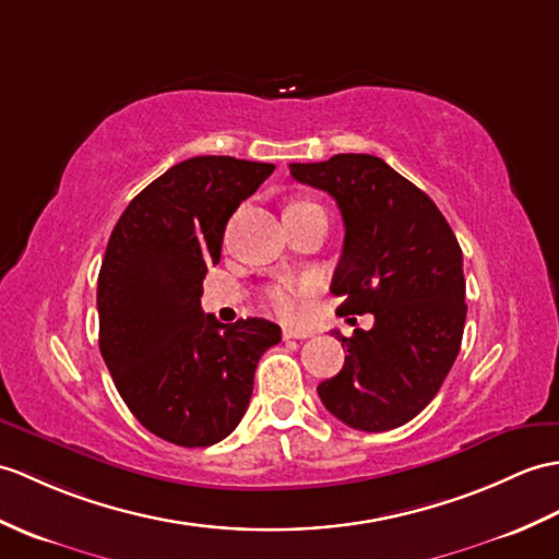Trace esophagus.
<instances>
[{"instance_id":"obj_1","label":"esophagus","mask_w":559,"mask_h":559,"mask_svg":"<svg viewBox=\"0 0 559 559\" xmlns=\"http://www.w3.org/2000/svg\"><path fill=\"white\" fill-rule=\"evenodd\" d=\"M309 331H305V329H293V326H285L283 329V338L288 341V338H297V341H302V338H309Z\"/></svg>"}]
</instances>
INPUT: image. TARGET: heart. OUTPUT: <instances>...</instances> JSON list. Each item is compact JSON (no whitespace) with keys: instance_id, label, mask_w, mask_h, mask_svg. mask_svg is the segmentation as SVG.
Instances as JSON below:
<instances>
[{"instance_id":"b5f03b06","label":"heart","mask_w":559,"mask_h":559,"mask_svg":"<svg viewBox=\"0 0 559 559\" xmlns=\"http://www.w3.org/2000/svg\"><path fill=\"white\" fill-rule=\"evenodd\" d=\"M314 290V281H278L264 288V302L283 319H293L300 311V300Z\"/></svg>"}]
</instances>
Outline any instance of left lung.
I'll return each instance as SVG.
<instances>
[{
    "instance_id": "obj_1",
    "label": "left lung",
    "mask_w": 559,
    "mask_h": 559,
    "mask_svg": "<svg viewBox=\"0 0 559 559\" xmlns=\"http://www.w3.org/2000/svg\"><path fill=\"white\" fill-rule=\"evenodd\" d=\"M297 183L329 192L345 224L331 293L341 314H373L357 329L343 369L317 393L335 419L391 431L436 397L462 345V250L433 200L373 154L290 164Z\"/></svg>"
}]
</instances>
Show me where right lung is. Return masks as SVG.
Here are the masks:
<instances>
[{"label":"right lung","mask_w":559,"mask_h":559,"mask_svg":"<svg viewBox=\"0 0 559 559\" xmlns=\"http://www.w3.org/2000/svg\"><path fill=\"white\" fill-rule=\"evenodd\" d=\"M274 164L192 157L126 206L97 278L99 353L133 417L168 443L224 440L250 405L257 361L281 343L266 319L218 323L200 307L233 212Z\"/></svg>","instance_id":"add662e5"}]
</instances>
